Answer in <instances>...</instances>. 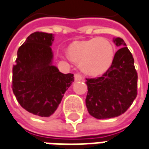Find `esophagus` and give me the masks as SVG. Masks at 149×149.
Instances as JSON below:
<instances>
[{"instance_id": "34e87169", "label": "esophagus", "mask_w": 149, "mask_h": 149, "mask_svg": "<svg viewBox=\"0 0 149 149\" xmlns=\"http://www.w3.org/2000/svg\"><path fill=\"white\" fill-rule=\"evenodd\" d=\"M74 79L75 81H83V80L82 75H80L79 73H77V74L74 75Z\"/></svg>"}]
</instances>
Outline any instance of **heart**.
Instances as JSON below:
<instances>
[{"mask_svg":"<svg viewBox=\"0 0 149 149\" xmlns=\"http://www.w3.org/2000/svg\"><path fill=\"white\" fill-rule=\"evenodd\" d=\"M69 58L81 66L84 73L99 76L104 73L114 59V48L104 39L95 38L75 42L68 48Z\"/></svg>","mask_w":149,"mask_h":149,"instance_id":"b5f03b06","label":"heart"}]
</instances>
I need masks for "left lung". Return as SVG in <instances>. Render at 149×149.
<instances>
[{"instance_id": "8db88e82", "label": "left lung", "mask_w": 149, "mask_h": 149, "mask_svg": "<svg viewBox=\"0 0 149 149\" xmlns=\"http://www.w3.org/2000/svg\"><path fill=\"white\" fill-rule=\"evenodd\" d=\"M113 42L120 47L112 64L100 77L86 78V106L96 119H109L125 113L137 94V73L134 59L120 38Z\"/></svg>"}]
</instances>
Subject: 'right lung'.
Listing matches in <instances>:
<instances>
[{
  "label": "right lung",
  "instance_id": "1",
  "mask_svg": "<svg viewBox=\"0 0 149 149\" xmlns=\"http://www.w3.org/2000/svg\"><path fill=\"white\" fill-rule=\"evenodd\" d=\"M54 34L31 33L17 50L13 68V91L23 109L49 117L58 108L74 81L73 74L61 73L52 64Z\"/></svg>",
  "mask_w": 149,
  "mask_h": 149
}]
</instances>
